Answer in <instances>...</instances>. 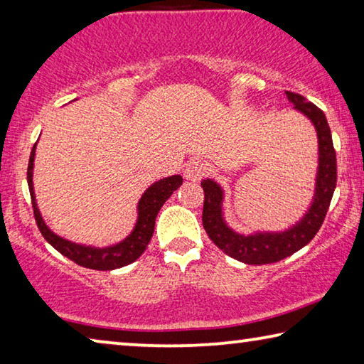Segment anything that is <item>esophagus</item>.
<instances>
[{
    "instance_id": "1",
    "label": "esophagus",
    "mask_w": 364,
    "mask_h": 364,
    "mask_svg": "<svg viewBox=\"0 0 364 364\" xmlns=\"http://www.w3.org/2000/svg\"><path fill=\"white\" fill-rule=\"evenodd\" d=\"M207 170H208L207 165L202 162V160L196 159V160H191L186 167H184V176L191 181H197L207 173Z\"/></svg>"
}]
</instances>
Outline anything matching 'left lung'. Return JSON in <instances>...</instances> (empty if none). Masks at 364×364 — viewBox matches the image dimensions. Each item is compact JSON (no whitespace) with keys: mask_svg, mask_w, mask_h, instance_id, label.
I'll return each mask as SVG.
<instances>
[{"mask_svg":"<svg viewBox=\"0 0 364 364\" xmlns=\"http://www.w3.org/2000/svg\"><path fill=\"white\" fill-rule=\"evenodd\" d=\"M295 109L304 112L316 128L319 141V168L316 178V193L310 210L301 221L284 232H258L254 236H242L231 231L221 217V199L223 193L217 183L204 180V208H202V225L208 237L223 250L226 255L247 264H267L279 262L295 254L316 236L331 205L332 194L337 184V159L332 144L331 128L324 112L313 102H308L301 95L286 91Z\"/></svg>","mask_w":364,"mask_h":364,"instance_id":"8db88e82","label":"left lung"}]
</instances>
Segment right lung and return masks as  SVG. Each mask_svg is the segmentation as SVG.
<instances>
[{"label":"right lung","instance_id":"add662e5","mask_svg":"<svg viewBox=\"0 0 364 364\" xmlns=\"http://www.w3.org/2000/svg\"><path fill=\"white\" fill-rule=\"evenodd\" d=\"M33 157H35V146L32 147V154H30L28 168H27V181L30 189V197H32V207H33V217L38 226L43 237L53 245L54 249L60 252L64 257L70 258L80 267L91 268V269H115L122 268L125 264L133 263L136 258L146 250L147 244H149L152 234H154V225H156V217L160 208L165 204V200L173 194V191L181 186L183 178L180 175H173L168 178H164L146 191L141 197L138 210V223L134 226L133 232L128 236L125 241L112 245V247L106 249H95V247H85V245H78L65 241V239L56 236V234L48 230L45 221L41 220V215L36 208L35 194H33V184H32V170H33Z\"/></svg>","mask_w":364,"mask_h":364}]
</instances>
